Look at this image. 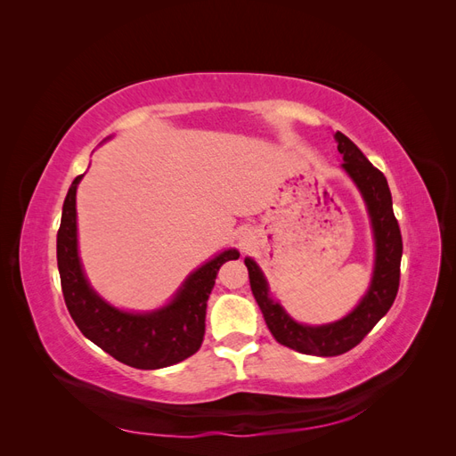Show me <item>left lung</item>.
Here are the masks:
<instances>
[{"instance_id": "1", "label": "left lung", "mask_w": 456, "mask_h": 456, "mask_svg": "<svg viewBox=\"0 0 456 456\" xmlns=\"http://www.w3.org/2000/svg\"><path fill=\"white\" fill-rule=\"evenodd\" d=\"M335 139L338 142V151L344 158L342 167L354 178L367 203L377 241L375 273H372L370 287L360 302V306L335 323L320 327L300 325L285 314L278 302H273L268 297L265 275L255 265V260L245 258V266L249 270L251 291L273 338L283 346L293 348L300 354L322 357L340 355L355 348L369 335V330L382 320L386 312L392 308L399 289V265H402L403 253L402 232H399L397 218L392 209V194L386 176L377 167H372V163L363 156V151L346 134L337 131Z\"/></svg>"}]
</instances>
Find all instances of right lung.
<instances>
[{"mask_svg": "<svg viewBox=\"0 0 456 456\" xmlns=\"http://www.w3.org/2000/svg\"><path fill=\"white\" fill-rule=\"evenodd\" d=\"M84 175L74 178L62 205L57 233V262L66 308L74 323L96 346L114 360L134 369L169 367L194 355L205 335L207 300L216 273L238 251L220 253L184 281L169 306L151 314H129L96 295L89 287L77 256L76 188Z\"/></svg>", "mask_w": 456, "mask_h": 456, "instance_id": "add662e5", "label": "right lung"}]
</instances>
